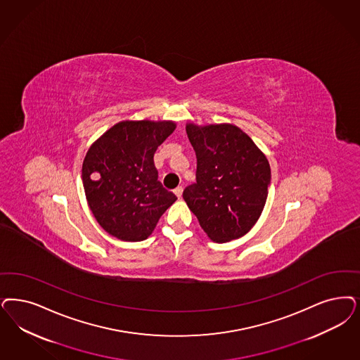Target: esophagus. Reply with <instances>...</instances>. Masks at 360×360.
I'll return each mask as SVG.
<instances>
[{
	"label": "esophagus",
	"mask_w": 360,
	"mask_h": 360,
	"mask_svg": "<svg viewBox=\"0 0 360 360\" xmlns=\"http://www.w3.org/2000/svg\"><path fill=\"white\" fill-rule=\"evenodd\" d=\"M182 193H184V188H182V186H178L176 188H174V194H175L178 198H181V197H182Z\"/></svg>",
	"instance_id": "34e87169"
}]
</instances>
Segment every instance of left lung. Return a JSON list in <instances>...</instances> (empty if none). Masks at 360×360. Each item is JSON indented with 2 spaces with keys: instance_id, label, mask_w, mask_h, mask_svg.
Masks as SVG:
<instances>
[{
  "instance_id": "8db88e82",
  "label": "left lung",
  "mask_w": 360,
  "mask_h": 360,
  "mask_svg": "<svg viewBox=\"0 0 360 360\" xmlns=\"http://www.w3.org/2000/svg\"><path fill=\"white\" fill-rule=\"evenodd\" d=\"M186 133L197 154V182L184 190L188 209L214 242L248 234L269 194L266 155L236 124H187Z\"/></svg>"
}]
</instances>
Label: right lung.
Returning a JSON list of instances; mask_svg holds the SVG:
<instances>
[{
    "label": "right lung",
    "mask_w": 360,
    "mask_h": 360,
    "mask_svg": "<svg viewBox=\"0 0 360 360\" xmlns=\"http://www.w3.org/2000/svg\"><path fill=\"white\" fill-rule=\"evenodd\" d=\"M173 121H122L87 150L82 182L101 227L121 240H145L176 197L158 181L154 153Z\"/></svg>",
    "instance_id": "right-lung-1"
}]
</instances>
